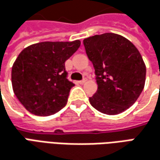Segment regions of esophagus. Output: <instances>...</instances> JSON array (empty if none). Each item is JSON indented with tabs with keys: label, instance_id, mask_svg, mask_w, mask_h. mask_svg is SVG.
Listing matches in <instances>:
<instances>
[{
	"label": "esophagus",
	"instance_id": "1",
	"mask_svg": "<svg viewBox=\"0 0 160 160\" xmlns=\"http://www.w3.org/2000/svg\"><path fill=\"white\" fill-rule=\"evenodd\" d=\"M86 81H87V79H83V80H81L79 81V83L80 84H84L86 83Z\"/></svg>",
	"mask_w": 160,
	"mask_h": 160
}]
</instances>
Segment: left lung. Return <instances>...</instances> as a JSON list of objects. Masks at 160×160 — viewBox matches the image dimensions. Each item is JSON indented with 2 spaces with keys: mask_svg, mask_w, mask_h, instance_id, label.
<instances>
[{
  "mask_svg": "<svg viewBox=\"0 0 160 160\" xmlns=\"http://www.w3.org/2000/svg\"><path fill=\"white\" fill-rule=\"evenodd\" d=\"M98 90L89 98L102 113L119 114L132 107L142 92L146 69L138 50L127 39L112 33L84 39Z\"/></svg>",
  "mask_w": 160,
  "mask_h": 160,
  "instance_id": "obj_1",
  "label": "left lung"
}]
</instances>
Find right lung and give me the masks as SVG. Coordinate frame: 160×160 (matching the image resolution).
Masks as SVG:
<instances>
[{"label": "right lung", "mask_w": 160, "mask_h": 160, "mask_svg": "<svg viewBox=\"0 0 160 160\" xmlns=\"http://www.w3.org/2000/svg\"><path fill=\"white\" fill-rule=\"evenodd\" d=\"M73 41H45L23 49L12 68V86L26 109L37 116L54 114L66 106L71 88L65 61L80 48Z\"/></svg>", "instance_id": "add662e5"}]
</instances>
